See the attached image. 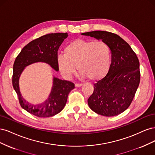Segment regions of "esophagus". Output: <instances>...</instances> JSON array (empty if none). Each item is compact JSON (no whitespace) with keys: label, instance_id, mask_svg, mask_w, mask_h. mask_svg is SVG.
<instances>
[{"label":"esophagus","instance_id":"1","mask_svg":"<svg viewBox=\"0 0 155 155\" xmlns=\"http://www.w3.org/2000/svg\"><path fill=\"white\" fill-rule=\"evenodd\" d=\"M81 85H82V84H81V83H76V84H75V86H76V87H81Z\"/></svg>","mask_w":155,"mask_h":155}]
</instances>
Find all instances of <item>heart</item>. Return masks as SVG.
I'll return each mask as SVG.
<instances>
[{"label": "heart", "mask_w": 155, "mask_h": 155, "mask_svg": "<svg viewBox=\"0 0 155 155\" xmlns=\"http://www.w3.org/2000/svg\"><path fill=\"white\" fill-rule=\"evenodd\" d=\"M64 53L58 55L57 63L59 72L67 79L72 77L78 67L82 78L99 80L110 67V48L104 41L76 39L65 46Z\"/></svg>", "instance_id": "1"}]
</instances>
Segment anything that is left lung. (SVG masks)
<instances>
[{
    "label": "left lung",
    "mask_w": 155,
    "mask_h": 155,
    "mask_svg": "<svg viewBox=\"0 0 155 155\" xmlns=\"http://www.w3.org/2000/svg\"><path fill=\"white\" fill-rule=\"evenodd\" d=\"M81 35L106 42L112 54L109 72L94 85L88 105L98 114L118 115L130 106L139 85L140 63L137 54L126 41L113 33L93 31Z\"/></svg>",
    "instance_id": "obj_1"
}]
</instances>
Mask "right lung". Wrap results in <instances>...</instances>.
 I'll list each match as a JSON object with an SVG mask.
<instances>
[{"label": "right lung", "instance_id": "obj_1", "mask_svg": "<svg viewBox=\"0 0 155 155\" xmlns=\"http://www.w3.org/2000/svg\"><path fill=\"white\" fill-rule=\"evenodd\" d=\"M67 37V33H55L33 40L22 49L14 62L12 76L13 88L18 96L21 107L35 116L47 118L58 114L66 105L68 94L74 88L75 85L71 81L54 77L53 87L48 99L43 104L32 105L21 96L18 85L21 74L26 67L37 62L47 63L55 71H58V51Z\"/></svg>", "mask_w": 155, "mask_h": 155}]
</instances>
